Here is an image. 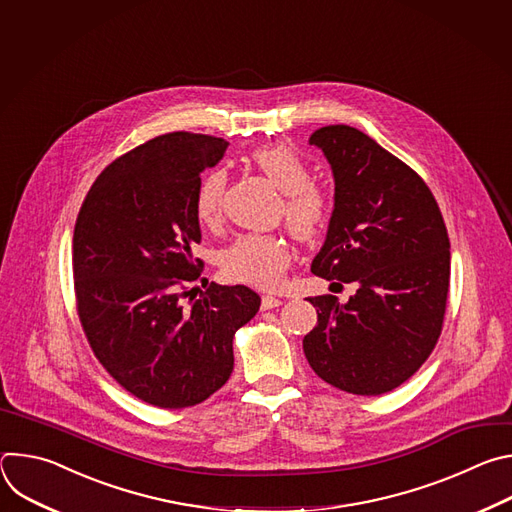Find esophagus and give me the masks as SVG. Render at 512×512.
Listing matches in <instances>:
<instances>
[{
  "instance_id": "obj_1",
  "label": "esophagus",
  "mask_w": 512,
  "mask_h": 512,
  "mask_svg": "<svg viewBox=\"0 0 512 512\" xmlns=\"http://www.w3.org/2000/svg\"><path fill=\"white\" fill-rule=\"evenodd\" d=\"M281 304L283 302L279 298H275V296H263L261 298V310H271V308H277Z\"/></svg>"
}]
</instances>
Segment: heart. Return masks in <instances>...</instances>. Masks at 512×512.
<instances>
[{
  "label": "heart",
  "mask_w": 512,
  "mask_h": 512,
  "mask_svg": "<svg viewBox=\"0 0 512 512\" xmlns=\"http://www.w3.org/2000/svg\"><path fill=\"white\" fill-rule=\"evenodd\" d=\"M251 160L283 192L279 214L287 229L302 241L318 239L330 223L332 200L322 186L312 182V170L300 154L289 145L275 143L253 152ZM227 182L223 168H212L200 178L194 212L202 225L214 227L221 221ZM289 261V245L283 237L243 235L225 251L223 271L231 281L273 289L281 283Z\"/></svg>",
  "instance_id": "obj_1"
}]
</instances>
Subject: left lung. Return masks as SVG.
Listing matches in <instances>:
<instances>
[{
	"label": "left lung",
	"mask_w": 512,
	"mask_h": 512,
	"mask_svg": "<svg viewBox=\"0 0 512 512\" xmlns=\"http://www.w3.org/2000/svg\"><path fill=\"white\" fill-rule=\"evenodd\" d=\"M334 172V212L312 273L356 283L346 304L314 296L318 324L304 338L314 373L362 397L413 377L442 334L450 239L423 178L350 125L312 133Z\"/></svg>",
	"instance_id": "obj_1"
}]
</instances>
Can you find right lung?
I'll use <instances>...</instances> for the list:
<instances>
[{"mask_svg":"<svg viewBox=\"0 0 512 512\" xmlns=\"http://www.w3.org/2000/svg\"><path fill=\"white\" fill-rule=\"evenodd\" d=\"M227 141L172 131L113 160L93 182L72 237L77 314L105 371L160 409L206 401L233 373V338L259 310L245 285L190 283L202 261L194 194ZM204 279V277H202Z\"/></svg>","mask_w":512,"mask_h":512,"instance_id":"right-lung-1","label":"right lung"}]
</instances>
